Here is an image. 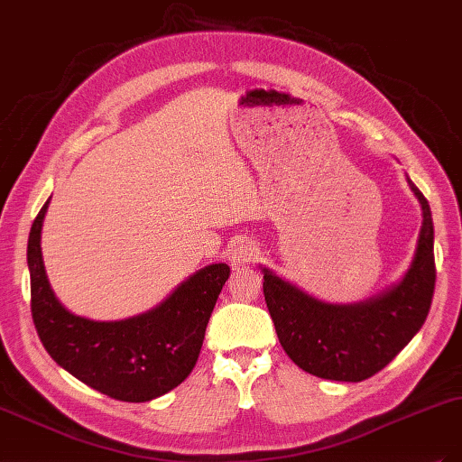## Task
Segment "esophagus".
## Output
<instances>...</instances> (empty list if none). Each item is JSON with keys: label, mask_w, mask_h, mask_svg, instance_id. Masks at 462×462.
I'll use <instances>...</instances> for the list:
<instances>
[{"label": "esophagus", "mask_w": 462, "mask_h": 462, "mask_svg": "<svg viewBox=\"0 0 462 462\" xmlns=\"http://www.w3.org/2000/svg\"><path fill=\"white\" fill-rule=\"evenodd\" d=\"M260 250L253 241H236L235 246L231 248L229 260L235 265V268H241V265L253 263L254 260H258Z\"/></svg>", "instance_id": "esophagus-1"}]
</instances>
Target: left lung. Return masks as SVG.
Listing matches in <instances>:
<instances>
[{"label": "left lung", "mask_w": 462, "mask_h": 462, "mask_svg": "<svg viewBox=\"0 0 462 462\" xmlns=\"http://www.w3.org/2000/svg\"><path fill=\"white\" fill-rule=\"evenodd\" d=\"M422 227L409 272L397 285L355 304H329L263 268V297L279 343L299 368L333 382H362L383 370L424 326L436 287L433 221L424 194Z\"/></svg>", "instance_id": "8db88e82"}]
</instances>
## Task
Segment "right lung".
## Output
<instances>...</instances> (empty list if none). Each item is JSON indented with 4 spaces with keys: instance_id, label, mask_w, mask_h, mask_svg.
<instances>
[{
    "instance_id": "1",
    "label": "right lung",
    "mask_w": 462,
    "mask_h": 462,
    "mask_svg": "<svg viewBox=\"0 0 462 462\" xmlns=\"http://www.w3.org/2000/svg\"><path fill=\"white\" fill-rule=\"evenodd\" d=\"M48 204L50 199L32 223L26 248L32 319L48 355L82 383L117 401L146 402L183 383L199 360L229 265H206L144 314L119 321L75 316L55 297L42 258Z\"/></svg>"
}]
</instances>
